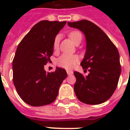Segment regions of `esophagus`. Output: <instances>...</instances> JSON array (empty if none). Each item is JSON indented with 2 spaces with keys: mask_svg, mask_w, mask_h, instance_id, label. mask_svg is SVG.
<instances>
[{
  "mask_svg": "<svg viewBox=\"0 0 130 130\" xmlns=\"http://www.w3.org/2000/svg\"><path fill=\"white\" fill-rule=\"evenodd\" d=\"M67 75H72L73 73V71H70V70H67Z\"/></svg>",
  "mask_w": 130,
  "mask_h": 130,
  "instance_id": "esophagus-1",
  "label": "esophagus"
}]
</instances>
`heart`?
I'll use <instances>...</instances> for the list:
<instances>
[{"mask_svg": "<svg viewBox=\"0 0 130 130\" xmlns=\"http://www.w3.org/2000/svg\"><path fill=\"white\" fill-rule=\"evenodd\" d=\"M69 38H71L72 41L75 43L78 40H81L82 38V34L80 31L74 30L71 31L69 34ZM59 36H57L54 39L53 44V51L56 52L59 49ZM79 62V57L76 55H67V54H63L59 57L56 61V64L57 66L64 68V69H69L73 68Z\"/></svg>", "mask_w": 130, "mask_h": 130, "instance_id": "1", "label": "heart"}]
</instances>
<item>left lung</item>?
I'll return each instance as SVG.
<instances>
[{
	"label": "left lung",
	"mask_w": 130,
	"mask_h": 130,
	"mask_svg": "<svg viewBox=\"0 0 130 130\" xmlns=\"http://www.w3.org/2000/svg\"><path fill=\"white\" fill-rule=\"evenodd\" d=\"M81 30L86 38V51L80 65L90 72L84 77L74 71V92L79 101L88 105H99L111 98L117 88L121 73L119 54L107 34L94 23L84 19L68 22Z\"/></svg>",
	"instance_id": "left-lung-1"
}]
</instances>
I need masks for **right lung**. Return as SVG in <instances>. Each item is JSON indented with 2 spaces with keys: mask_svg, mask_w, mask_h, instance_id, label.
<instances>
[{
  "mask_svg": "<svg viewBox=\"0 0 130 130\" xmlns=\"http://www.w3.org/2000/svg\"><path fill=\"white\" fill-rule=\"evenodd\" d=\"M67 21L44 20L36 23L20 42L13 61V81L25 103L33 107L55 101L59 87L67 77L64 69L57 67L46 72L44 65L51 61L53 44Z\"/></svg>",
  "mask_w": 130,
  "mask_h": 130,
  "instance_id": "1",
  "label": "right lung"
}]
</instances>
